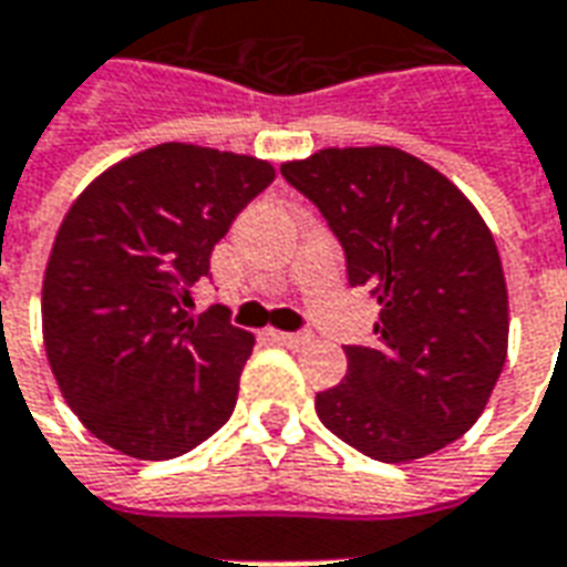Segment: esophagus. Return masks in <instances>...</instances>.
I'll use <instances>...</instances> for the list:
<instances>
[{
	"mask_svg": "<svg viewBox=\"0 0 567 567\" xmlns=\"http://www.w3.org/2000/svg\"><path fill=\"white\" fill-rule=\"evenodd\" d=\"M271 338L284 347H305L311 344V334L308 332H271Z\"/></svg>",
	"mask_w": 567,
	"mask_h": 567,
	"instance_id": "esophagus-1",
	"label": "esophagus"
}]
</instances>
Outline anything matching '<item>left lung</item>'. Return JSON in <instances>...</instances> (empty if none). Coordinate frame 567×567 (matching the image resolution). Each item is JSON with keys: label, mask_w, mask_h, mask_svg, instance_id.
<instances>
[{"label": "left lung", "mask_w": 567, "mask_h": 567, "mask_svg": "<svg viewBox=\"0 0 567 567\" xmlns=\"http://www.w3.org/2000/svg\"><path fill=\"white\" fill-rule=\"evenodd\" d=\"M371 284L374 344L344 347L347 378L317 392L329 432L378 462H411L477 423L507 359L498 247L465 193L399 147H326L280 165Z\"/></svg>", "instance_id": "left-lung-1"}]
</instances>
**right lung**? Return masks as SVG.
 <instances>
[{"instance_id":"right-lung-1","label":"right lung","mask_w":567,"mask_h":567,"mask_svg":"<svg viewBox=\"0 0 567 567\" xmlns=\"http://www.w3.org/2000/svg\"><path fill=\"white\" fill-rule=\"evenodd\" d=\"M275 181L266 159L156 144L74 198L41 287L53 378L78 420L132 458H175L235 411L254 334L189 313L210 250Z\"/></svg>"}]
</instances>
